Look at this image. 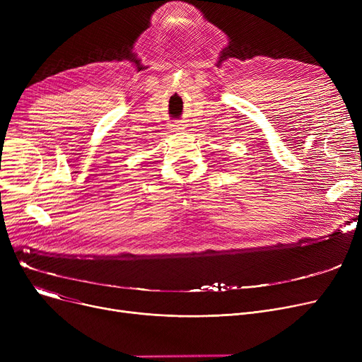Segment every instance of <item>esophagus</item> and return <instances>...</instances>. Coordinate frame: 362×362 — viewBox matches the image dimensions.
Instances as JSON below:
<instances>
[{"instance_id": "esophagus-1", "label": "esophagus", "mask_w": 362, "mask_h": 362, "mask_svg": "<svg viewBox=\"0 0 362 362\" xmlns=\"http://www.w3.org/2000/svg\"><path fill=\"white\" fill-rule=\"evenodd\" d=\"M176 126H180V124H179V123H176Z\"/></svg>"}]
</instances>
